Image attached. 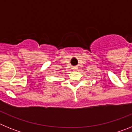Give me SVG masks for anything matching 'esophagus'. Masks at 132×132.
<instances>
[{
    "label": "esophagus",
    "mask_w": 132,
    "mask_h": 132,
    "mask_svg": "<svg viewBox=\"0 0 132 132\" xmlns=\"http://www.w3.org/2000/svg\"><path fill=\"white\" fill-rule=\"evenodd\" d=\"M77 67H73V70H77Z\"/></svg>",
    "instance_id": "obj_1"
}]
</instances>
